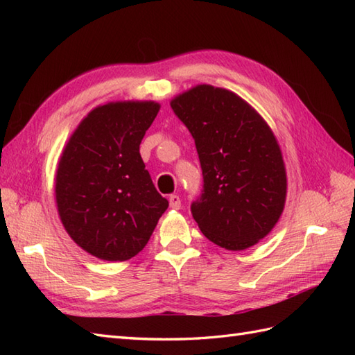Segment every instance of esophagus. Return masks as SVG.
I'll list each match as a JSON object with an SVG mask.
<instances>
[{
  "mask_svg": "<svg viewBox=\"0 0 355 355\" xmlns=\"http://www.w3.org/2000/svg\"><path fill=\"white\" fill-rule=\"evenodd\" d=\"M169 206L172 209H175V210L182 209V200H180L178 195H171V197H169Z\"/></svg>",
  "mask_w": 355,
  "mask_h": 355,
  "instance_id": "esophagus-1",
  "label": "esophagus"
}]
</instances>
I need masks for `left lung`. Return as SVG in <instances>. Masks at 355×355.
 I'll use <instances>...</instances> for the list:
<instances>
[{"mask_svg":"<svg viewBox=\"0 0 355 355\" xmlns=\"http://www.w3.org/2000/svg\"><path fill=\"white\" fill-rule=\"evenodd\" d=\"M171 108L195 140L202 189L191 212L207 239L245 250L281 216L286 175L268 125L235 93L198 85L177 96Z\"/></svg>","mask_w":355,"mask_h":355,"instance_id":"obj_1","label":"left lung"}]
</instances>
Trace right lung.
<instances>
[{
	"label": "right lung",
	"mask_w": 355,
	"mask_h": 355,
	"mask_svg": "<svg viewBox=\"0 0 355 355\" xmlns=\"http://www.w3.org/2000/svg\"><path fill=\"white\" fill-rule=\"evenodd\" d=\"M160 105L94 108L73 132L56 173V202L74 243L103 261L141 252L169 202L157 192L140 143Z\"/></svg>",
	"instance_id": "right-lung-1"
}]
</instances>
